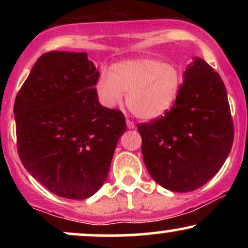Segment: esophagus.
Returning <instances> with one entry per match:
<instances>
[{
    "mask_svg": "<svg viewBox=\"0 0 248 248\" xmlns=\"http://www.w3.org/2000/svg\"><path fill=\"white\" fill-rule=\"evenodd\" d=\"M127 127L129 128V129H134V128H135V124H134L133 121L127 120Z\"/></svg>",
    "mask_w": 248,
    "mask_h": 248,
    "instance_id": "1",
    "label": "esophagus"
}]
</instances>
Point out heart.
Segmentation results:
<instances>
[{"instance_id":"heart-1","label":"heart","mask_w":248,"mask_h":248,"mask_svg":"<svg viewBox=\"0 0 248 248\" xmlns=\"http://www.w3.org/2000/svg\"><path fill=\"white\" fill-rule=\"evenodd\" d=\"M182 75L175 65L152 58L116 62L109 73L95 82V94L105 108L120 106L124 94L130 112L143 121L163 116L175 105L182 87Z\"/></svg>"}]
</instances>
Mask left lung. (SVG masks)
<instances>
[{"label": "left lung", "instance_id": "left-lung-1", "mask_svg": "<svg viewBox=\"0 0 248 248\" xmlns=\"http://www.w3.org/2000/svg\"><path fill=\"white\" fill-rule=\"evenodd\" d=\"M183 78L171 109L138 124L148 172L175 192L193 191L209 182L223 167L234 136L220 76L195 57Z\"/></svg>", "mask_w": 248, "mask_h": 248}]
</instances>
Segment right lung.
Here are the masks:
<instances>
[{
    "label": "right lung",
    "instance_id": "right-lung-1",
    "mask_svg": "<svg viewBox=\"0 0 248 248\" xmlns=\"http://www.w3.org/2000/svg\"><path fill=\"white\" fill-rule=\"evenodd\" d=\"M98 78L86 52L51 51L37 59L16 95L22 164L61 197L86 199L100 189L127 128L121 110L99 102Z\"/></svg>",
    "mask_w": 248,
    "mask_h": 248
}]
</instances>
